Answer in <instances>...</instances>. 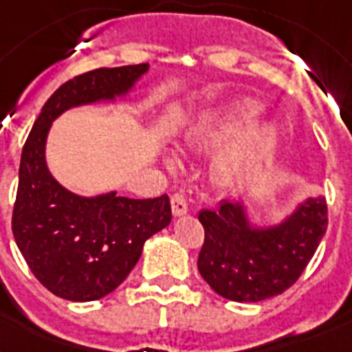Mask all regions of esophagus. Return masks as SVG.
<instances>
[{
	"instance_id": "34e87169",
	"label": "esophagus",
	"mask_w": 352,
	"mask_h": 352,
	"mask_svg": "<svg viewBox=\"0 0 352 352\" xmlns=\"http://www.w3.org/2000/svg\"><path fill=\"white\" fill-rule=\"evenodd\" d=\"M171 212L175 217H181V215H186L188 214V203L184 195L181 193H175L173 197H171Z\"/></svg>"
}]
</instances>
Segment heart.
I'll return each instance as SVG.
<instances>
[{
    "label": "heart",
    "instance_id": "obj_1",
    "mask_svg": "<svg viewBox=\"0 0 352 352\" xmlns=\"http://www.w3.org/2000/svg\"><path fill=\"white\" fill-rule=\"evenodd\" d=\"M257 115L259 106L254 102L237 100L199 118L184 133V146L195 153L212 151L227 142L212 162V179L219 188L243 186L276 153L278 127L268 122L252 124ZM164 166L177 171L181 162L175 155H166Z\"/></svg>",
    "mask_w": 352,
    "mask_h": 352
}]
</instances>
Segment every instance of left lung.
<instances>
[{"instance_id": "1", "label": "left lung", "mask_w": 352, "mask_h": 352, "mask_svg": "<svg viewBox=\"0 0 352 352\" xmlns=\"http://www.w3.org/2000/svg\"><path fill=\"white\" fill-rule=\"evenodd\" d=\"M204 245L197 268L219 296L257 303L296 283L327 230V203L309 197L279 221L256 223L245 201L199 212Z\"/></svg>"}]
</instances>
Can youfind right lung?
<instances>
[{"mask_svg":"<svg viewBox=\"0 0 352 352\" xmlns=\"http://www.w3.org/2000/svg\"><path fill=\"white\" fill-rule=\"evenodd\" d=\"M148 63L95 69L58 87L21 151L12 232L25 261L47 290L69 301H93L117 289L142 254L144 243L171 223L168 195H78L52 177L45 146L52 122L69 109L117 104L148 73Z\"/></svg>","mask_w":352,"mask_h":352,"instance_id":"1","label":"right lung"}]
</instances>
